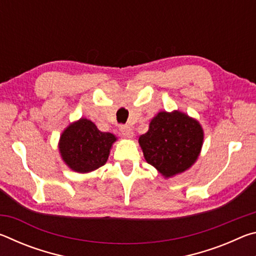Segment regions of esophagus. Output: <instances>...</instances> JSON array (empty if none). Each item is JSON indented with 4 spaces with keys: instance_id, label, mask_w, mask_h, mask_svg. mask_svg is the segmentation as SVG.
Masks as SVG:
<instances>
[{
    "instance_id": "1",
    "label": "esophagus",
    "mask_w": 256,
    "mask_h": 256,
    "mask_svg": "<svg viewBox=\"0 0 256 256\" xmlns=\"http://www.w3.org/2000/svg\"><path fill=\"white\" fill-rule=\"evenodd\" d=\"M120 131L125 138H132L133 136V130L130 128L128 125H122V126L120 128Z\"/></svg>"
}]
</instances>
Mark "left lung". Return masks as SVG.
I'll return each mask as SVG.
<instances>
[{
	"label": "left lung",
	"instance_id": "1",
	"mask_svg": "<svg viewBox=\"0 0 256 256\" xmlns=\"http://www.w3.org/2000/svg\"><path fill=\"white\" fill-rule=\"evenodd\" d=\"M203 128L185 112H160L148 132L138 138L146 162L164 178L188 170L196 162L203 144Z\"/></svg>",
	"mask_w": 256,
	"mask_h": 256
}]
</instances>
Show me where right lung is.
<instances>
[{"label": "right lung", "instance_id": "obj_1", "mask_svg": "<svg viewBox=\"0 0 256 256\" xmlns=\"http://www.w3.org/2000/svg\"><path fill=\"white\" fill-rule=\"evenodd\" d=\"M114 134L102 132L90 120L80 118L60 134L58 150L63 162L76 172H89L106 164Z\"/></svg>", "mask_w": 256, "mask_h": 256}]
</instances>
